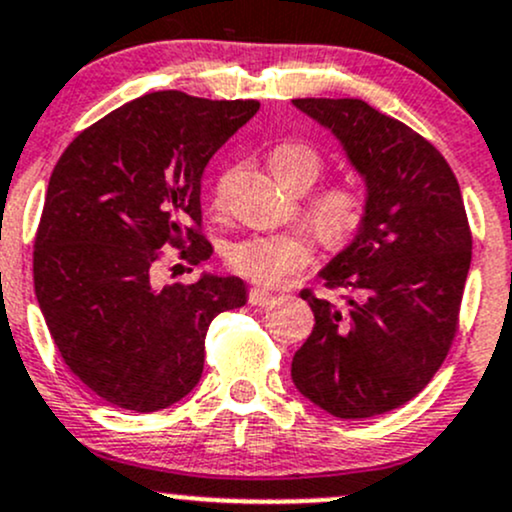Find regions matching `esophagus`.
I'll return each mask as SVG.
<instances>
[{"instance_id":"obj_1","label":"esophagus","mask_w":512,"mask_h":512,"mask_svg":"<svg viewBox=\"0 0 512 512\" xmlns=\"http://www.w3.org/2000/svg\"><path fill=\"white\" fill-rule=\"evenodd\" d=\"M247 301H250L252 306H269V303L274 301V294H272V291H265V289H250V294H247Z\"/></svg>"}]
</instances>
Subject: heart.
<instances>
[{
	"mask_svg": "<svg viewBox=\"0 0 512 512\" xmlns=\"http://www.w3.org/2000/svg\"><path fill=\"white\" fill-rule=\"evenodd\" d=\"M269 167L279 182L299 192L318 182L323 157L306 143H284L269 155ZM369 218V192L357 182H335L311 204V223L328 245L342 247L362 233ZM228 265L247 282L282 286L313 265V247L301 235H252L228 250Z\"/></svg>",
	"mask_w": 512,
	"mask_h": 512,
	"instance_id": "heart-1",
	"label": "heart"
}]
</instances>
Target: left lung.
Wrapping results in <instances>:
<instances>
[{"mask_svg": "<svg viewBox=\"0 0 512 512\" xmlns=\"http://www.w3.org/2000/svg\"><path fill=\"white\" fill-rule=\"evenodd\" d=\"M367 179L369 218L320 272L338 299L301 291L316 325L291 362L308 401L342 420L406 406L459 330L471 228L452 167L411 126L362 99H294Z\"/></svg>", "mask_w": 512, "mask_h": 512, "instance_id": "obj_1", "label": "left lung"}]
</instances>
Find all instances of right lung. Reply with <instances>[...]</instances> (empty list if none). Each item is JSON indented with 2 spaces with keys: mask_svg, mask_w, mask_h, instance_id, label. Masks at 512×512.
I'll use <instances>...</instances> for the list:
<instances>
[{
  "mask_svg": "<svg viewBox=\"0 0 512 512\" xmlns=\"http://www.w3.org/2000/svg\"><path fill=\"white\" fill-rule=\"evenodd\" d=\"M260 109L167 89L138 97L72 140L48 182L33 286L60 357L111 406L153 413L199 384L206 330L245 306L238 277L157 284L167 247L201 265V174ZM182 267V265H174Z\"/></svg>",
  "mask_w": 512,
  "mask_h": 512,
  "instance_id": "right-lung-1",
  "label": "right lung"
}]
</instances>
